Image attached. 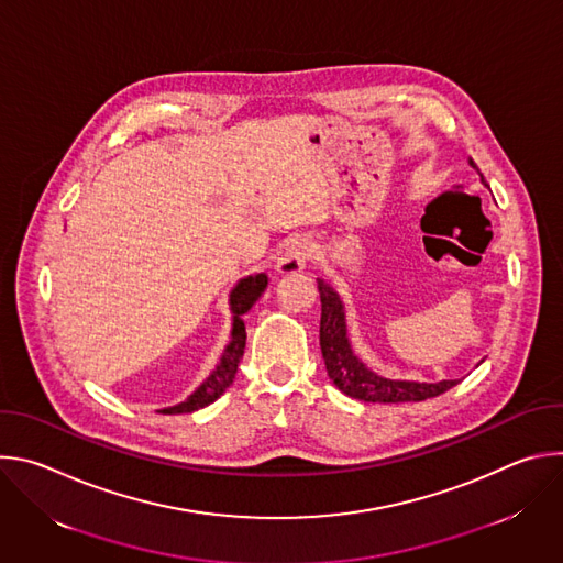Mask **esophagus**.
<instances>
[{"label": "esophagus", "mask_w": 563, "mask_h": 563, "mask_svg": "<svg viewBox=\"0 0 563 563\" xmlns=\"http://www.w3.org/2000/svg\"><path fill=\"white\" fill-rule=\"evenodd\" d=\"M313 254V245L309 240H294V243L285 250V254L276 261V272L278 274H298L307 267V263L311 261Z\"/></svg>", "instance_id": "1"}]
</instances>
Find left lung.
<instances>
[{"instance_id":"1","label":"left lung","mask_w":563,"mask_h":563,"mask_svg":"<svg viewBox=\"0 0 563 563\" xmlns=\"http://www.w3.org/2000/svg\"><path fill=\"white\" fill-rule=\"evenodd\" d=\"M470 167L476 169L472 159ZM481 183L486 185L484 176H481ZM316 283L320 291V352L325 358L328 376L343 394L365 400V404H417V400L439 396L459 383L456 378L439 383L394 380L372 372L352 347L341 296L328 280L318 278Z\"/></svg>"}]
</instances>
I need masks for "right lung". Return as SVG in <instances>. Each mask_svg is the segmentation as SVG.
<instances>
[{
  "instance_id": "right-lung-1",
  "label": "right lung",
  "mask_w": 563,
  "mask_h": 563,
  "mask_svg": "<svg viewBox=\"0 0 563 563\" xmlns=\"http://www.w3.org/2000/svg\"><path fill=\"white\" fill-rule=\"evenodd\" d=\"M267 274H252L240 278L235 283V287L229 294V309H231V339L216 365V369H211V374L183 400L178 406L159 410L163 415H187V412H196L200 408H207L209 404H213L216 398H220V394L233 383L235 372H238V363L245 354V341H247V332H245V323L243 316L254 307V302L263 296V291L267 289Z\"/></svg>"
}]
</instances>
